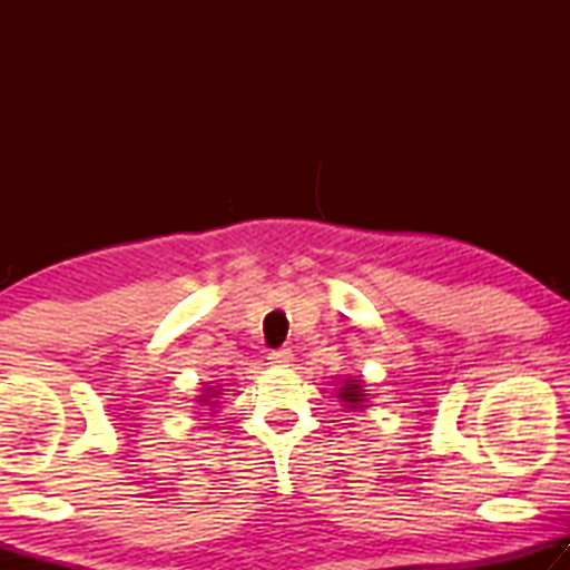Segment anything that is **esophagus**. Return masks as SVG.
<instances>
[{
    "instance_id": "obj_1",
    "label": "esophagus",
    "mask_w": 570,
    "mask_h": 570,
    "mask_svg": "<svg viewBox=\"0 0 570 570\" xmlns=\"http://www.w3.org/2000/svg\"><path fill=\"white\" fill-rule=\"evenodd\" d=\"M292 362H294L292 350H276L268 354V364H274V366H288Z\"/></svg>"
}]
</instances>
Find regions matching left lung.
I'll list each match as a JSON object with an SVG mask.
<instances>
[{"label":"left lung","mask_w":570,"mask_h":570,"mask_svg":"<svg viewBox=\"0 0 570 570\" xmlns=\"http://www.w3.org/2000/svg\"><path fill=\"white\" fill-rule=\"evenodd\" d=\"M336 397L344 402V407L350 412H362L364 407H370V400H366V390L364 382L356 377H344L340 384H336Z\"/></svg>","instance_id":"left-lung-1"}]
</instances>
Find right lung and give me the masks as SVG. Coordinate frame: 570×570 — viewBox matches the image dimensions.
Here are the masks:
<instances>
[{"mask_svg":"<svg viewBox=\"0 0 570 570\" xmlns=\"http://www.w3.org/2000/svg\"><path fill=\"white\" fill-rule=\"evenodd\" d=\"M224 392H228V390L220 382H206V387L200 390V394H196V402L200 404V410H206V412H198L200 417H204V414L216 417V412L220 407V394Z\"/></svg>","mask_w":570,"mask_h":570,"instance_id":"right-lung-1","label":"right lung"}]
</instances>
